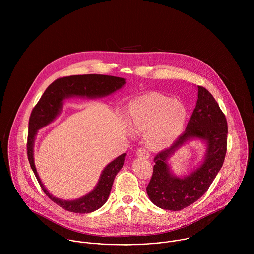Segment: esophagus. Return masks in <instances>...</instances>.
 <instances>
[{
	"mask_svg": "<svg viewBox=\"0 0 254 254\" xmlns=\"http://www.w3.org/2000/svg\"><path fill=\"white\" fill-rule=\"evenodd\" d=\"M137 156L144 158V159H147L149 157V152L147 151V149H145L144 147H140L137 150Z\"/></svg>",
	"mask_w": 254,
	"mask_h": 254,
	"instance_id": "obj_1",
	"label": "esophagus"
}]
</instances>
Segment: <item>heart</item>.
<instances>
[{"instance_id": "heart-1", "label": "heart", "mask_w": 254, "mask_h": 254, "mask_svg": "<svg viewBox=\"0 0 254 254\" xmlns=\"http://www.w3.org/2000/svg\"><path fill=\"white\" fill-rule=\"evenodd\" d=\"M128 118L134 131H146V140L150 145L165 147L181 136L188 112L180 102L151 93L135 99L130 104Z\"/></svg>"}]
</instances>
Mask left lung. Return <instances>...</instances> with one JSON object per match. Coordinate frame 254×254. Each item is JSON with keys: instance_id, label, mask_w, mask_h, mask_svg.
I'll return each mask as SVG.
<instances>
[{"instance_id": "1", "label": "left lung", "mask_w": 254, "mask_h": 254, "mask_svg": "<svg viewBox=\"0 0 254 254\" xmlns=\"http://www.w3.org/2000/svg\"><path fill=\"white\" fill-rule=\"evenodd\" d=\"M197 87L196 106L186 131L169 148L155 155L152 176L146 187L151 202L165 210L178 211L199 199L215 179L225 159L228 135L225 114L213 96L204 87ZM191 138H200L207 142L205 161L190 176L179 179L170 172L167 160L180 146Z\"/></svg>"}]
</instances>
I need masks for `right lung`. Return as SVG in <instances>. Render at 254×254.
Here are the masks:
<instances>
[{
    "instance_id": "right-lung-1",
    "label": "right lung",
    "mask_w": 254,
    "mask_h": 254,
    "mask_svg": "<svg viewBox=\"0 0 254 254\" xmlns=\"http://www.w3.org/2000/svg\"><path fill=\"white\" fill-rule=\"evenodd\" d=\"M125 84V79L102 74L72 75L54 81L44 92L31 112L28 124L27 156L30 166L43 191L62 208L74 213H90L102 207L109 198V192L116 174L122 168L125 153L112 160L101 174L96 188L87 195L76 200H63L53 196L44 187L37 173L33 158V146L37 131L50 124L60 113L63 101L72 96L101 98L119 90Z\"/></svg>"
}]
</instances>
